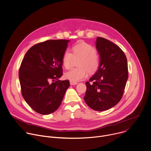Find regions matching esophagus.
<instances>
[{"label":"esophagus","mask_w":151,"mask_h":151,"mask_svg":"<svg viewBox=\"0 0 151 151\" xmlns=\"http://www.w3.org/2000/svg\"><path fill=\"white\" fill-rule=\"evenodd\" d=\"M78 83L77 82H72V81H70V84L71 85H76Z\"/></svg>","instance_id":"34e87169"}]
</instances>
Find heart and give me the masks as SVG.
Wrapping results in <instances>:
<instances>
[{
	"mask_svg": "<svg viewBox=\"0 0 151 151\" xmlns=\"http://www.w3.org/2000/svg\"><path fill=\"white\" fill-rule=\"evenodd\" d=\"M72 53L69 50L64 52L62 56L63 65L66 69H69L73 58H81L78 63L79 68H73L66 72L64 74L66 79L76 82L87 76V70L90 73H93L98 69L100 59L93 46L81 42L72 47Z\"/></svg>",
	"mask_w": 151,
	"mask_h": 151,
	"instance_id": "b5f03b06",
	"label": "heart"
}]
</instances>
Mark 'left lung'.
Returning <instances> with one entry per match:
<instances>
[{
  "label": "left lung",
  "instance_id": "obj_1",
  "mask_svg": "<svg viewBox=\"0 0 151 151\" xmlns=\"http://www.w3.org/2000/svg\"><path fill=\"white\" fill-rule=\"evenodd\" d=\"M96 49L100 64L96 73L86 82L85 103L93 110L112 108L121 100L128 77L127 60L122 50L106 39L97 37Z\"/></svg>",
  "mask_w": 151,
  "mask_h": 151
}]
</instances>
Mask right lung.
Here are the masks:
<instances>
[{"label": "right lung", "mask_w": 151, "mask_h": 151, "mask_svg": "<svg viewBox=\"0 0 151 151\" xmlns=\"http://www.w3.org/2000/svg\"><path fill=\"white\" fill-rule=\"evenodd\" d=\"M69 40H48L32 47L19 70L21 93L31 108L42 115L55 112L69 87L63 75L62 56Z\"/></svg>", "instance_id": "add662e5"}]
</instances>
